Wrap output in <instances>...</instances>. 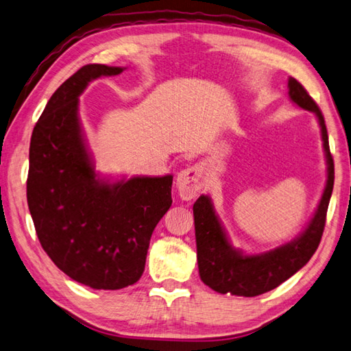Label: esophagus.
Returning a JSON list of instances; mask_svg holds the SVG:
<instances>
[{
	"instance_id": "1",
	"label": "esophagus",
	"mask_w": 351,
	"mask_h": 351,
	"mask_svg": "<svg viewBox=\"0 0 351 351\" xmlns=\"http://www.w3.org/2000/svg\"><path fill=\"white\" fill-rule=\"evenodd\" d=\"M204 169L200 166H190L181 170L176 178V189L184 200L195 199L204 187Z\"/></svg>"
}]
</instances>
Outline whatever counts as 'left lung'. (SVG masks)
Wrapping results in <instances>:
<instances>
[{
	"instance_id": "1",
	"label": "left lung",
	"mask_w": 351,
	"mask_h": 351,
	"mask_svg": "<svg viewBox=\"0 0 351 351\" xmlns=\"http://www.w3.org/2000/svg\"><path fill=\"white\" fill-rule=\"evenodd\" d=\"M288 95L300 108L312 111L322 128L323 147L327 161V181L314 217L308 228L293 241L282 244L259 255H244L232 247L225 229L215 215L211 199L200 196L193 205L200 279L220 294L255 297L279 287L282 282L300 270L314 255L326 225L327 206L333 190L335 164L329 147V136L322 110L299 81L288 80Z\"/></svg>"
}]
</instances>
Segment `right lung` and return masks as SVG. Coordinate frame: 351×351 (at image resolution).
Returning a JSON list of instances; mask_svg holds the SVG:
<instances>
[{
  "label": "right lung",
  "mask_w": 351,
  "mask_h": 351,
  "mask_svg": "<svg viewBox=\"0 0 351 351\" xmlns=\"http://www.w3.org/2000/svg\"><path fill=\"white\" fill-rule=\"evenodd\" d=\"M123 68L86 64L57 88L29 143L28 210L43 250L71 279L121 289L145 271L149 241L171 205L173 176L110 182L95 171L78 117L92 80Z\"/></svg>",
  "instance_id": "add662e5"
}]
</instances>
